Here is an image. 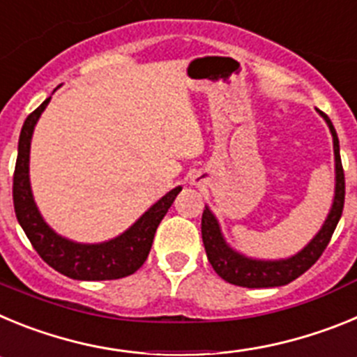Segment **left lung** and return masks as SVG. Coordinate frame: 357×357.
Returning <instances> with one entry per match:
<instances>
[{
    "label": "left lung",
    "mask_w": 357,
    "mask_h": 357,
    "mask_svg": "<svg viewBox=\"0 0 357 357\" xmlns=\"http://www.w3.org/2000/svg\"><path fill=\"white\" fill-rule=\"evenodd\" d=\"M320 114L326 118L331 134H333L334 159H336V193H334L333 209H331L326 223L304 250L289 257V259L282 261L247 259V257L236 254L234 250L227 247L216 218L207 207L204 209V214H202V239H204V247L207 252V259H209L211 266L214 268V272L230 284L243 286V288H275V286L289 284L291 280L298 279L302 273L307 272L309 268L320 259V255L329 245L334 229L342 218L343 204H345V173H343L342 157H340L338 135H336L329 116L324 114V112H320Z\"/></svg>",
    "instance_id": "1"
}]
</instances>
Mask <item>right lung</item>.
<instances>
[{"label": "right lung", "mask_w": 357, "mask_h": 357, "mask_svg": "<svg viewBox=\"0 0 357 357\" xmlns=\"http://www.w3.org/2000/svg\"><path fill=\"white\" fill-rule=\"evenodd\" d=\"M50 103L46 98L26 118L19 135L17 160H15L12 198L19 225L30 239L31 247L44 263L66 277L77 280H114L137 272L150 254L153 236L164 214L168 213L176 195L182 188L172 189L166 197L151 206L130 229L112 241L100 245H78L55 234L39 214L31 197L30 178H28V160H30L31 132L37 119Z\"/></svg>", "instance_id": "right-lung-1"}]
</instances>
